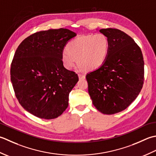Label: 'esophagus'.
Wrapping results in <instances>:
<instances>
[{
	"label": "esophagus",
	"mask_w": 156,
	"mask_h": 156,
	"mask_svg": "<svg viewBox=\"0 0 156 156\" xmlns=\"http://www.w3.org/2000/svg\"><path fill=\"white\" fill-rule=\"evenodd\" d=\"M79 79H85V75H83V74H79Z\"/></svg>",
	"instance_id": "34e87169"
}]
</instances>
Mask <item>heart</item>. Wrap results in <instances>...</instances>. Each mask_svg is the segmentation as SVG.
Here are the masks:
<instances>
[{"instance_id":"obj_1","label":"heart","mask_w":156,"mask_h":156,"mask_svg":"<svg viewBox=\"0 0 156 156\" xmlns=\"http://www.w3.org/2000/svg\"><path fill=\"white\" fill-rule=\"evenodd\" d=\"M109 48L108 38L103 34L79 37L66 45L61 61L66 69H72L78 62L83 71H94L106 61Z\"/></svg>"}]
</instances>
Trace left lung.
Masks as SVG:
<instances>
[{
  "label": "left lung",
  "instance_id": "obj_1",
  "mask_svg": "<svg viewBox=\"0 0 156 156\" xmlns=\"http://www.w3.org/2000/svg\"><path fill=\"white\" fill-rule=\"evenodd\" d=\"M108 38L106 61L86 75L88 92L100 112L113 114L126 109L144 85V61L140 48L132 37L117 29H101Z\"/></svg>",
  "mask_w": 156,
  "mask_h": 156
}]
</instances>
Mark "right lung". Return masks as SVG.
<instances>
[{"label": "right lung", "instance_id": "1", "mask_svg": "<svg viewBox=\"0 0 156 156\" xmlns=\"http://www.w3.org/2000/svg\"><path fill=\"white\" fill-rule=\"evenodd\" d=\"M77 36L68 29L36 32L16 50L11 80L16 98L35 116L54 119L69 106V96L78 75L63 66L61 55L69 41Z\"/></svg>", "mask_w": 156, "mask_h": 156}]
</instances>
